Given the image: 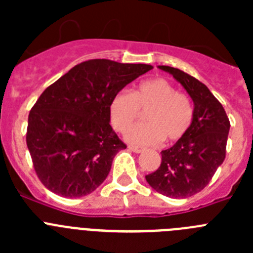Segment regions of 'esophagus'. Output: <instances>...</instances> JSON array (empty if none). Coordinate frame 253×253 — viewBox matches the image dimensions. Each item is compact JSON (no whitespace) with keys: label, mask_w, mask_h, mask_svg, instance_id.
<instances>
[{"label":"esophagus","mask_w":253,"mask_h":253,"mask_svg":"<svg viewBox=\"0 0 253 253\" xmlns=\"http://www.w3.org/2000/svg\"><path fill=\"white\" fill-rule=\"evenodd\" d=\"M130 151H133L134 153H140V152H143V148L142 147H137V146H129L128 147Z\"/></svg>","instance_id":"1"}]
</instances>
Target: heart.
I'll return each mask as SVG.
<instances>
[{
	"label": "heart",
	"mask_w": 253,
	"mask_h": 253,
	"mask_svg": "<svg viewBox=\"0 0 253 253\" xmlns=\"http://www.w3.org/2000/svg\"><path fill=\"white\" fill-rule=\"evenodd\" d=\"M140 111L146 113V123L131 128ZM109 115L116 131L125 133L131 128L126 133L129 142L154 146L162 140L173 143L185 137L193 124L194 107L191 100L167 80L153 78L140 82L131 92L122 90L115 93Z\"/></svg>",
	"instance_id": "b5f03b06"
}]
</instances>
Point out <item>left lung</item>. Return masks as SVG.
I'll return each instance as SVG.
<instances>
[{
    "instance_id": "obj_1",
    "label": "left lung",
    "mask_w": 253,
    "mask_h": 253,
    "mask_svg": "<svg viewBox=\"0 0 253 253\" xmlns=\"http://www.w3.org/2000/svg\"><path fill=\"white\" fill-rule=\"evenodd\" d=\"M160 68L171 73L193 99L194 119L185 137L161 152V166L146 180L162 195L184 199L200 193L223 163L231 123L204 84L173 67Z\"/></svg>"
}]
</instances>
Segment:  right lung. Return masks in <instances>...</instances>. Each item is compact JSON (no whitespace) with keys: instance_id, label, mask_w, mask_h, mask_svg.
Here are the masks:
<instances>
[{"instance_id":"1","label":"right lung","mask_w":253,"mask_h":253,"mask_svg":"<svg viewBox=\"0 0 253 253\" xmlns=\"http://www.w3.org/2000/svg\"><path fill=\"white\" fill-rule=\"evenodd\" d=\"M153 68L90 59L46 87L31 107L26 144L42 184L64 198L88 195L126 148L110 125L115 93Z\"/></svg>"}]
</instances>
